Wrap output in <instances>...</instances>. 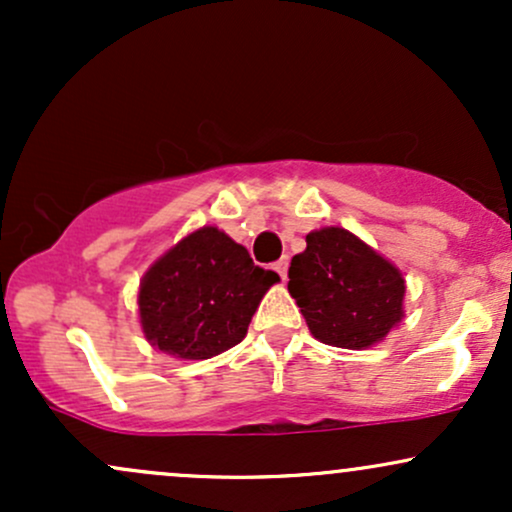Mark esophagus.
<instances>
[{"instance_id": "1", "label": "esophagus", "mask_w": 512, "mask_h": 512, "mask_svg": "<svg viewBox=\"0 0 512 512\" xmlns=\"http://www.w3.org/2000/svg\"><path fill=\"white\" fill-rule=\"evenodd\" d=\"M274 269L281 279H286V272H289V257H281L279 262H274Z\"/></svg>"}]
</instances>
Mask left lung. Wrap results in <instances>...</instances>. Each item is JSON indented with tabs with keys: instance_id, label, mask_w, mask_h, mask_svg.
<instances>
[{
	"instance_id": "8db88e82",
	"label": "left lung",
	"mask_w": 512,
	"mask_h": 512,
	"mask_svg": "<svg viewBox=\"0 0 512 512\" xmlns=\"http://www.w3.org/2000/svg\"><path fill=\"white\" fill-rule=\"evenodd\" d=\"M404 274L342 226L305 236L289 267V293L317 342L361 351L404 320Z\"/></svg>"
}]
</instances>
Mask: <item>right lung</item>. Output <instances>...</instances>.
<instances>
[{
	"label": "right lung",
	"mask_w": 512,
	"mask_h": 512,
	"mask_svg": "<svg viewBox=\"0 0 512 512\" xmlns=\"http://www.w3.org/2000/svg\"><path fill=\"white\" fill-rule=\"evenodd\" d=\"M279 274L216 226L187 233L139 281V325L154 349L204 361L243 342L257 305Z\"/></svg>",
	"instance_id": "1"
}]
</instances>
